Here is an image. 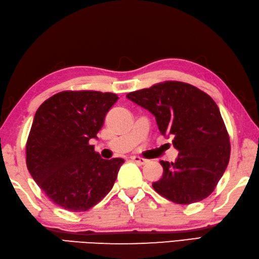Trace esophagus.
Returning <instances> with one entry per match:
<instances>
[{
	"mask_svg": "<svg viewBox=\"0 0 259 259\" xmlns=\"http://www.w3.org/2000/svg\"><path fill=\"white\" fill-rule=\"evenodd\" d=\"M131 159H133L134 162L138 163V164H145V163H147V159L143 158V157H139V156H131Z\"/></svg>",
	"mask_w": 259,
	"mask_h": 259,
	"instance_id": "1",
	"label": "esophagus"
}]
</instances>
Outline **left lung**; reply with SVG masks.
<instances>
[{
    "mask_svg": "<svg viewBox=\"0 0 259 259\" xmlns=\"http://www.w3.org/2000/svg\"><path fill=\"white\" fill-rule=\"evenodd\" d=\"M126 98L149 111L179 155L173 163L159 161L163 176L153 183L159 195L177 204L208 197L230 159V140L213 98L181 81H166L129 93Z\"/></svg>",
    "mask_w": 259,
    "mask_h": 259,
    "instance_id": "1",
    "label": "left lung"
}]
</instances>
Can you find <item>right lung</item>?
Returning a JSON list of instances; mask_svg holds the SVG:
<instances>
[{
    "instance_id": "add662e5",
    "label": "right lung",
    "mask_w": 259,
    "mask_h": 259,
    "mask_svg": "<svg viewBox=\"0 0 259 259\" xmlns=\"http://www.w3.org/2000/svg\"><path fill=\"white\" fill-rule=\"evenodd\" d=\"M117 100L112 93L61 92L36 111L26 146L27 167L60 207L84 211L113 187L123 158H102L89 140L97 139Z\"/></svg>"
}]
</instances>
